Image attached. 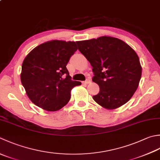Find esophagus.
I'll return each instance as SVG.
<instances>
[{
    "label": "esophagus",
    "instance_id": "esophagus-1",
    "mask_svg": "<svg viewBox=\"0 0 160 160\" xmlns=\"http://www.w3.org/2000/svg\"><path fill=\"white\" fill-rule=\"evenodd\" d=\"M83 84H89L91 83V80L90 79H87L85 81H84V82H82Z\"/></svg>",
    "mask_w": 160,
    "mask_h": 160
}]
</instances>
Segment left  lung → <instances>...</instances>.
I'll list each match as a JSON object with an SVG mask.
<instances>
[{
  "mask_svg": "<svg viewBox=\"0 0 160 160\" xmlns=\"http://www.w3.org/2000/svg\"><path fill=\"white\" fill-rule=\"evenodd\" d=\"M76 43L93 68V82L100 87L93 100L109 109L126 104L136 92L142 76V67L135 51L122 40L111 37Z\"/></svg>",
  "mask_w": 160,
  "mask_h": 160,
  "instance_id": "left-lung-1",
  "label": "left lung"
}]
</instances>
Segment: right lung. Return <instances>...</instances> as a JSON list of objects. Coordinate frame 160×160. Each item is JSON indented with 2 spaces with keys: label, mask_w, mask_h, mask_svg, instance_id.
Wrapping results in <instances>:
<instances>
[{
  "label": "right lung",
  "mask_w": 160,
  "mask_h": 160,
  "mask_svg": "<svg viewBox=\"0 0 160 160\" xmlns=\"http://www.w3.org/2000/svg\"><path fill=\"white\" fill-rule=\"evenodd\" d=\"M77 50L76 42L53 40L37 46L24 59L21 83L34 105L54 112L69 101L72 88L81 84L71 80L67 68Z\"/></svg>",
  "instance_id": "obj_1"
}]
</instances>
